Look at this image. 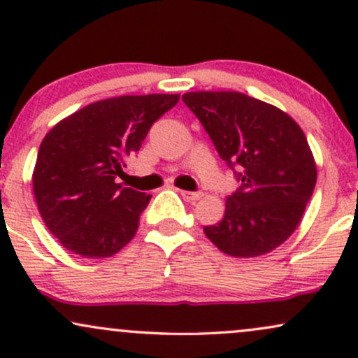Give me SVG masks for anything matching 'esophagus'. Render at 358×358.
I'll return each instance as SVG.
<instances>
[{
  "instance_id": "34e87169",
  "label": "esophagus",
  "mask_w": 358,
  "mask_h": 358,
  "mask_svg": "<svg viewBox=\"0 0 358 358\" xmlns=\"http://www.w3.org/2000/svg\"><path fill=\"white\" fill-rule=\"evenodd\" d=\"M182 193V196L185 200H188V202H196V200H200L203 196V193L200 192H187V190H180Z\"/></svg>"
}]
</instances>
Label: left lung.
I'll list each match as a JSON object with an SVG mask.
<instances>
[{"label":"left lung","instance_id":"1","mask_svg":"<svg viewBox=\"0 0 358 358\" xmlns=\"http://www.w3.org/2000/svg\"><path fill=\"white\" fill-rule=\"evenodd\" d=\"M183 102L200 119L229 166L241 165V188L205 236L222 252L257 257L296 231L315 190L316 163L301 127L289 114L236 90H196Z\"/></svg>","mask_w":358,"mask_h":358}]
</instances>
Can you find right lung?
I'll return each mask as SVG.
<instances>
[{
	"label": "right lung",
	"instance_id": "right-lung-1",
	"mask_svg": "<svg viewBox=\"0 0 358 358\" xmlns=\"http://www.w3.org/2000/svg\"><path fill=\"white\" fill-rule=\"evenodd\" d=\"M178 101L180 94L102 99L45 134L31 176L34 195L45 225L65 249L102 259L133 239L151 195L116 178L156 119Z\"/></svg>",
	"mask_w": 358,
	"mask_h": 358
}]
</instances>
